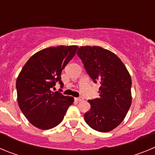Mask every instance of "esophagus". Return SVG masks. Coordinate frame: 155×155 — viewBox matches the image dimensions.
I'll return each instance as SVG.
<instances>
[{
	"label": "esophagus",
	"instance_id": "esophagus-1",
	"mask_svg": "<svg viewBox=\"0 0 155 155\" xmlns=\"http://www.w3.org/2000/svg\"><path fill=\"white\" fill-rule=\"evenodd\" d=\"M74 99L77 102H81L82 100H84V98H83V97H78V98H75Z\"/></svg>",
	"mask_w": 155,
	"mask_h": 155
}]
</instances>
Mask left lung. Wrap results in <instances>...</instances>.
I'll return each mask as SVG.
<instances>
[{
	"label": "left lung",
	"instance_id": "8db88e82",
	"mask_svg": "<svg viewBox=\"0 0 155 155\" xmlns=\"http://www.w3.org/2000/svg\"><path fill=\"white\" fill-rule=\"evenodd\" d=\"M78 55L94 83L100 82L99 98L88 100L84 113L87 124L99 132H109L124 120L131 105L130 75L115 53L100 46H81Z\"/></svg>",
	"mask_w": 155,
	"mask_h": 155
}]
</instances>
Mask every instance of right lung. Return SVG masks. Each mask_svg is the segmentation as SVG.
<instances>
[{"label":"right lung","mask_w":155,"mask_h":155,"mask_svg":"<svg viewBox=\"0 0 155 155\" xmlns=\"http://www.w3.org/2000/svg\"><path fill=\"white\" fill-rule=\"evenodd\" d=\"M77 46L49 47L37 52L25 64L16 81L18 102L25 116L41 130L61 123L73 97L53 92L56 83L61 87V72L74 57Z\"/></svg>","instance_id":"obj_1"}]
</instances>
